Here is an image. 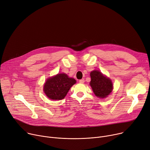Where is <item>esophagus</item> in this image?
Returning <instances> with one entry per match:
<instances>
[{
	"instance_id": "esophagus-1",
	"label": "esophagus",
	"mask_w": 150,
	"mask_h": 150,
	"mask_svg": "<svg viewBox=\"0 0 150 150\" xmlns=\"http://www.w3.org/2000/svg\"><path fill=\"white\" fill-rule=\"evenodd\" d=\"M79 83H84V79H81L80 80H79Z\"/></svg>"
}]
</instances>
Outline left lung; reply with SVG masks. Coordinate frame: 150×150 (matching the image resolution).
<instances>
[{"label": "left lung", "instance_id": "8db88e82", "mask_svg": "<svg viewBox=\"0 0 150 150\" xmlns=\"http://www.w3.org/2000/svg\"><path fill=\"white\" fill-rule=\"evenodd\" d=\"M90 85L96 96L99 98H105L112 92V81L99 71L94 70L90 73Z\"/></svg>", "mask_w": 150, "mask_h": 150}]
</instances>
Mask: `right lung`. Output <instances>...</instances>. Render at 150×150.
I'll return each mask as SVG.
<instances>
[{"instance_id": "add662e5", "label": "right lung", "mask_w": 150, "mask_h": 150, "mask_svg": "<svg viewBox=\"0 0 150 150\" xmlns=\"http://www.w3.org/2000/svg\"><path fill=\"white\" fill-rule=\"evenodd\" d=\"M76 82L74 78H69L66 74H58L47 79L43 90L49 99L62 100Z\"/></svg>"}]
</instances>
